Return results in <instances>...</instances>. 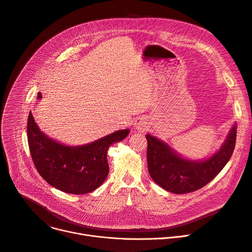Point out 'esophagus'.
<instances>
[{
	"instance_id": "obj_1",
	"label": "esophagus",
	"mask_w": 252,
	"mask_h": 252,
	"mask_svg": "<svg viewBox=\"0 0 252 252\" xmlns=\"http://www.w3.org/2000/svg\"><path fill=\"white\" fill-rule=\"evenodd\" d=\"M135 126L137 129H140V130H144L145 129V126H146V124L143 120H138L136 121L135 123Z\"/></svg>"
}]
</instances>
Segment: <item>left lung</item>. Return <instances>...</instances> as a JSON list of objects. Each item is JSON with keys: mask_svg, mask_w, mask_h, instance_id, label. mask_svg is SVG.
I'll return each mask as SVG.
<instances>
[{"mask_svg": "<svg viewBox=\"0 0 252 252\" xmlns=\"http://www.w3.org/2000/svg\"><path fill=\"white\" fill-rule=\"evenodd\" d=\"M236 125L220 148L209 159L191 161L177 155L164 142L147 135V161L150 176L167 191L189 193L205 187L224 168L236 143Z\"/></svg>", "mask_w": 252, "mask_h": 252, "instance_id": "1", "label": "left lung"}]
</instances>
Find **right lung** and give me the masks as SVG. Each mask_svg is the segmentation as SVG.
Wrapping results in <instances>:
<instances>
[{"label": "right lung", "mask_w": 252, "mask_h": 252, "mask_svg": "<svg viewBox=\"0 0 252 252\" xmlns=\"http://www.w3.org/2000/svg\"><path fill=\"white\" fill-rule=\"evenodd\" d=\"M128 132L117 130L93 143L70 147L45 136L31 111L27 122L29 150L38 173L52 187L73 194L89 193L101 186L109 172L108 148L126 138Z\"/></svg>", "instance_id": "obj_1"}]
</instances>
